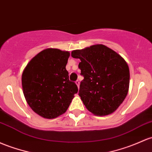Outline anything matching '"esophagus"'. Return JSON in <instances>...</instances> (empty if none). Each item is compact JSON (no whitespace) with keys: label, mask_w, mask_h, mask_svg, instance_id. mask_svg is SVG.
Masks as SVG:
<instances>
[{"label":"esophagus","mask_w":152,"mask_h":152,"mask_svg":"<svg viewBox=\"0 0 152 152\" xmlns=\"http://www.w3.org/2000/svg\"><path fill=\"white\" fill-rule=\"evenodd\" d=\"M76 85H77L78 88H79V84H80V82H79V80H77V81H76Z\"/></svg>","instance_id":"34e87169"}]
</instances>
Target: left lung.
I'll return each instance as SVG.
<instances>
[{"mask_svg":"<svg viewBox=\"0 0 152 152\" xmlns=\"http://www.w3.org/2000/svg\"><path fill=\"white\" fill-rule=\"evenodd\" d=\"M79 58V68L84 79L79 95L89 112L97 116L114 113L127 96L130 71L126 61L104 45H94L71 52Z\"/></svg>","mask_w":152,"mask_h":152,"instance_id":"1","label":"left lung"}]
</instances>
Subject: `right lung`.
<instances>
[{"mask_svg":"<svg viewBox=\"0 0 152 152\" xmlns=\"http://www.w3.org/2000/svg\"><path fill=\"white\" fill-rule=\"evenodd\" d=\"M70 53L48 48L36 55L23 71V93L30 107L39 115L53 119L68 110L78 87L69 81L66 66Z\"/></svg>","mask_w":152,"mask_h":152,"instance_id":"right-lung-1","label":"right lung"}]
</instances>
